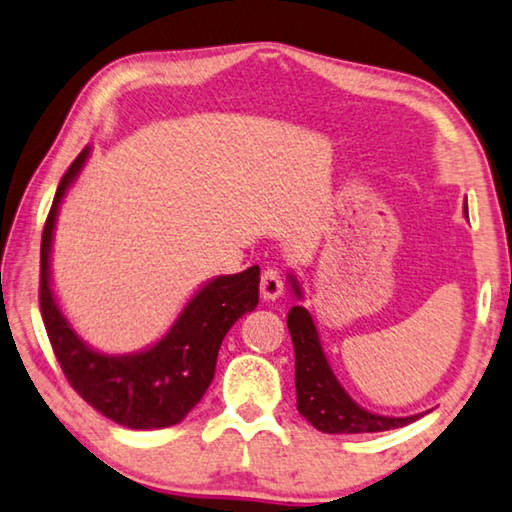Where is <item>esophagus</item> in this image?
I'll list each match as a JSON object with an SVG mask.
<instances>
[{"label": "esophagus", "mask_w": 512, "mask_h": 512, "mask_svg": "<svg viewBox=\"0 0 512 512\" xmlns=\"http://www.w3.org/2000/svg\"><path fill=\"white\" fill-rule=\"evenodd\" d=\"M282 275L278 269H266L259 280V291H262L264 300H275L282 294Z\"/></svg>", "instance_id": "obj_1"}]
</instances>
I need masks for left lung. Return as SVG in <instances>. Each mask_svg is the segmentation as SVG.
I'll return each mask as SVG.
<instances>
[{"instance_id": "1", "label": "left lung", "mask_w": 512, "mask_h": 512, "mask_svg": "<svg viewBox=\"0 0 512 512\" xmlns=\"http://www.w3.org/2000/svg\"><path fill=\"white\" fill-rule=\"evenodd\" d=\"M294 294L300 298V287L294 275H289ZM296 353V399L298 412L321 433L351 435V433H378L389 428L408 426L415 417H383L360 408L346 389L339 385L335 373L323 353L319 332H316L312 314L305 307L294 305L287 314Z\"/></svg>"}]
</instances>
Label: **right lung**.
Masks as SVG:
<instances>
[{
  "label": "right lung",
  "instance_id": "add662e5",
  "mask_svg": "<svg viewBox=\"0 0 512 512\" xmlns=\"http://www.w3.org/2000/svg\"><path fill=\"white\" fill-rule=\"evenodd\" d=\"M79 152L61 177L40 241V314L72 389L104 417L134 431L166 428L189 415L214 380L218 348L234 323L259 303V266L218 275L193 296L157 344L132 355L93 351L70 328L50 287V250L56 214L88 157Z\"/></svg>",
  "mask_w": 512,
  "mask_h": 512
}]
</instances>
